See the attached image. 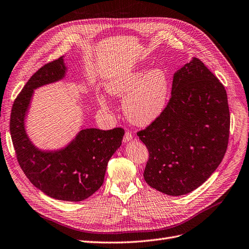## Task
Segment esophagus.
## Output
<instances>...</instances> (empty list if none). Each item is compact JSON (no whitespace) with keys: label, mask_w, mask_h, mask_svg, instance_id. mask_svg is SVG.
I'll list each match as a JSON object with an SVG mask.
<instances>
[{"label":"esophagus","mask_w":249,"mask_h":249,"mask_svg":"<svg viewBox=\"0 0 249 249\" xmlns=\"http://www.w3.org/2000/svg\"><path fill=\"white\" fill-rule=\"evenodd\" d=\"M132 139H133V134L131 132L126 131L124 133V142H128V141L132 140Z\"/></svg>","instance_id":"1"}]
</instances>
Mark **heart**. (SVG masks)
<instances>
[{"label": "heart", "instance_id": "heart-1", "mask_svg": "<svg viewBox=\"0 0 249 249\" xmlns=\"http://www.w3.org/2000/svg\"><path fill=\"white\" fill-rule=\"evenodd\" d=\"M111 95L124 98V113L137 125H147L165 110L169 98V79L160 69H141L111 81L107 88ZM101 105L106 106L104 99Z\"/></svg>", "mask_w": 249, "mask_h": 249}]
</instances>
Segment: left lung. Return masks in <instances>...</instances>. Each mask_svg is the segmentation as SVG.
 <instances>
[{"label":"left lung","instance_id":"left-lung-1","mask_svg":"<svg viewBox=\"0 0 249 249\" xmlns=\"http://www.w3.org/2000/svg\"><path fill=\"white\" fill-rule=\"evenodd\" d=\"M149 158L144 179L169 196H182L202 185L225 157L230 110L225 87L199 58L173 77L162 113L137 132Z\"/></svg>","mask_w":249,"mask_h":249}]
</instances>
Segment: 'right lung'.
<instances>
[{
  "instance_id": "obj_1",
  "label": "right lung",
  "mask_w": 249,
  "mask_h": 249,
  "mask_svg": "<svg viewBox=\"0 0 249 249\" xmlns=\"http://www.w3.org/2000/svg\"><path fill=\"white\" fill-rule=\"evenodd\" d=\"M65 72L63 57H58L31 77L13 103L10 133L17 161L30 181L51 198L79 202L102 186L108 161L122 145L124 130L84 128L70 145L55 152L34 146L23 124L33 90L62 79Z\"/></svg>"
}]
</instances>
